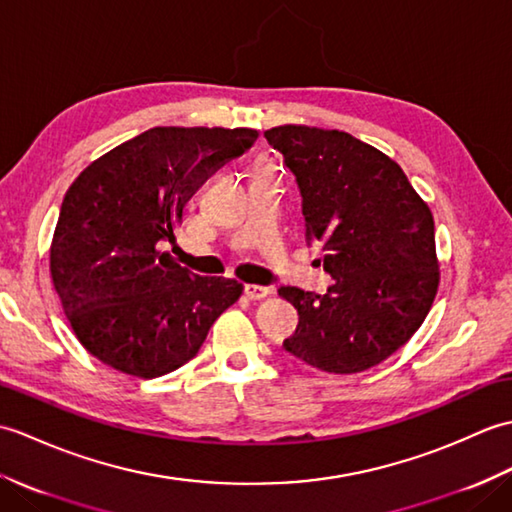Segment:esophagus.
Returning a JSON list of instances; mask_svg holds the SVG:
<instances>
[{
    "label": "esophagus",
    "mask_w": 512,
    "mask_h": 512,
    "mask_svg": "<svg viewBox=\"0 0 512 512\" xmlns=\"http://www.w3.org/2000/svg\"><path fill=\"white\" fill-rule=\"evenodd\" d=\"M244 295H246L250 301H259V299H264V297L270 295V288L248 284V286H244Z\"/></svg>",
    "instance_id": "obj_1"
}]
</instances>
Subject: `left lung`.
<instances>
[{
	"instance_id": "left-lung-1",
	"label": "left lung",
	"mask_w": 512,
	"mask_h": 512,
	"mask_svg": "<svg viewBox=\"0 0 512 512\" xmlns=\"http://www.w3.org/2000/svg\"><path fill=\"white\" fill-rule=\"evenodd\" d=\"M264 136L295 173L306 237L334 279L325 295L279 288L299 312L284 350L321 372H363L400 350L436 299L433 215L394 160L350 134L284 125Z\"/></svg>"
}]
</instances>
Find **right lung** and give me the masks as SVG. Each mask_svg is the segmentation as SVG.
<instances>
[{
    "label": "right lung",
    "instance_id": "add662e5",
    "mask_svg": "<svg viewBox=\"0 0 512 512\" xmlns=\"http://www.w3.org/2000/svg\"><path fill=\"white\" fill-rule=\"evenodd\" d=\"M255 129L154 127L94 160L65 193L52 284L76 339L118 372L156 378L198 354L242 284L200 277L162 253L184 204L242 156Z\"/></svg>",
    "mask_w": 512,
    "mask_h": 512
}]
</instances>
